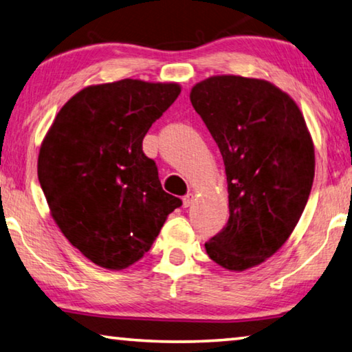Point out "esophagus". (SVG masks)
<instances>
[{
  "mask_svg": "<svg viewBox=\"0 0 352 352\" xmlns=\"http://www.w3.org/2000/svg\"><path fill=\"white\" fill-rule=\"evenodd\" d=\"M192 204V194H186L185 197H183V206H185V208H188L189 205Z\"/></svg>",
  "mask_w": 352,
  "mask_h": 352,
  "instance_id": "obj_1",
  "label": "esophagus"
}]
</instances>
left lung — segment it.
<instances>
[{
	"mask_svg": "<svg viewBox=\"0 0 352 352\" xmlns=\"http://www.w3.org/2000/svg\"><path fill=\"white\" fill-rule=\"evenodd\" d=\"M191 103L219 147L228 189L227 226L205 243L228 271L263 263L296 227L315 177V150L304 116L271 82L211 76Z\"/></svg>",
	"mask_w": 352,
	"mask_h": 352,
	"instance_id": "1",
	"label": "left lung"
}]
</instances>
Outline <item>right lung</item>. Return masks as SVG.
<instances>
[{
	"label": "right lung",
	"mask_w": 352,
	"mask_h": 352,
	"mask_svg": "<svg viewBox=\"0 0 352 352\" xmlns=\"http://www.w3.org/2000/svg\"><path fill=\"white\" fill-rule=\"evenodd\" d=\"M175 82L122 80L67 102L43 139L37 175L53 219L80 252L125 270L148 252L182 200L167 194L142 139L175 102Z\"/></svg>",
	"instance_id": "obj_1"
}]
</instances>
